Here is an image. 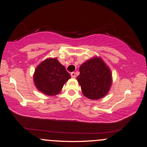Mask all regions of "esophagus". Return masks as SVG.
Wrapping results in <instances>:
<instances>
[{
    "label": "esophagus",
    "instance_id": "34e87169",
    "mask_svg": "<svg viewBox=\"0 0 147 147\" xmlns=\"http://www.w3.org/2000/svg\"><path fill=\"white\" fill-rule=\"evenodd\" d=\"M70 75H71V77H72V78H75V77H76V73H75V72H71Z\"/></svg>",
    "mask_w": 147,
    "mask_h": 147
}]
</instances>
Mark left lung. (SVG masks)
<instances>
[{"mask_svg":"<svg viewBox=\"0 0 147 147\" xmlns=\"http://www.w3.org/2000/svg\"><path fill=\"white\" fill-rule=\"evenodd\" d=\"M77 81L84 95L90 99H99L109 92L112 85L110 68L99 57H94L79 67Z\"/></svg>","mask_w":147,"mask_h":147,"instance_id":"1","label":"left lung"}]
</instances>
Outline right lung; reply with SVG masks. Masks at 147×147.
<instances>
[{"label": "right lung", "instance_id": "right-lung-1", "mask_svg": "<svg viewBox=\"0 0 147 147\" xmlns=\"http://www.w3.org/2000/svg\"><path fill=\"white\" fill-rule=\"evenodd\" d=\"M71 76L57 58H48L38 64L33 76L35 86L46 95H57Z\"/></svg>", "mask_w": 147, "mask_h": 147}]
</instances>
